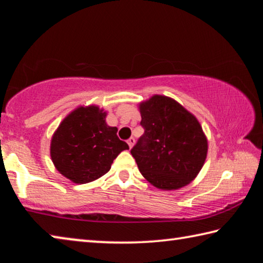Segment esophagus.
Returning <instances> with one entry per match:
<instances>
[{
	"label": "esophagus",
	"instance_id": "obj_1",
	"mask_svg": "<svg viewBox=\"0 0 263 263\" xmlns=\"http://www.w3.org/2000/svg\"><path fill=\"white\" fill-rule=\"evenodd\" d=\"M135 142H136V140H135V138H133V137H131L130 139L127 140V144H128V146H130V148L133 147V145H135Z\"/></svg>",
	"mask_w": 263,
	"mask_h": 263
}]
</instances>
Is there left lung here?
I'll list each match as a JSON object with an SVG mask.
<instances>
[{
	"label": "left lung",
	"mask_w": 263,
	"mask_h": 263,
	"mask_svg": "<svg viewBox=\"0 0 263 263\" xmlns=\"http://www.w3.org/2000/svg\"><path fill=\"white\" fill-rule=\"evenodd\" d=\"M138 108L145 133L131 154L141 175L161 190L188 185L201 172L208 154V139L198 119L163 95H153Z\"/></svg>",
	"instance_id": "left-lung-1"
}]
</instances>
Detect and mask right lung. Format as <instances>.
<instances>
[{
    "mask_svg": "<svg viewBox=\"0 0 263 263\" xmlns=\"http://www.w3.org/2000/svg\"><path fill=\"white\" fill-rule=\"evenodd\" d=\"M99 105H80L53 133L50 146L57 171L74 183H88L110 171L114 160L128 145L117 137V127L105 122Z\"/></svg>",
    "mask_w": 263,
    "mask_h": 263,
    "instance_id": "obj_1",
    "label": "right lung"
}]
</instances>
